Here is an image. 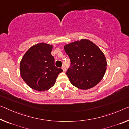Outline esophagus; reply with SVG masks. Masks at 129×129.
<instances>
[{
	"instance_id": "1",
	"label": "esophagus",
	"mask_w": 129,
	"mask_h": 129,
	"mask_svg": "<svg viewBox=\"0 0 129 129\" xmlns=\"http://www.w3.org/2000/svg\"><path fill=\"white\" fill-rule=\"evenodd\" d=\"M61 68H62V71H64V72H65V71H66V68H65V67L64 66V65H63V66L61 67Z\"/></svg>"
}]
</instances>
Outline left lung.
Wrapping results in <instances>:
<instances>
[{"label": "left lung", "mask_w": 129, "mask_h": 129, "mask_svg": "<svg viewBox=\"0 0 129 129\" xmlns=\"http://www.w3.org/2000/svg\"><path fill=\"white\" fill-rule=\"evenodd\" d=\"M71 61L67 75L71 84L80 89H88L97 85L105 75L107 63L103 52L87 39L64 46Z\"/></svg>", "instance_id": "8db88e82"}]
</instances>
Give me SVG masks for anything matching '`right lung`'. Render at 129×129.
<instances>
[{"instance_id":"1","label":"right lung","mask_w":129,"mask_h":129,"mask_svg":"<svg viewBox=\"0 0 129 129\" xmlns=\"http://www.w3.org/2000/svg\"><path fill=\"white\" fill-rule=\"evenodd\" d=\"M53 45L42 42L28 49L20 62V73L31 88L45 91L53 86L58 74L62 72L54 65L51 54Z\"/></svg>"}]
</instances>
